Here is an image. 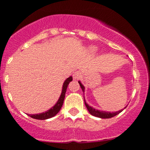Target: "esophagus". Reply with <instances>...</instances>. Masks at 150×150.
I'll return each instance as SVG.
<instances>
[{"label": "esophagus", "mask_w": 150, "mask_h": 150, "mask_svg": "<svg viewBox=\"0 0 150 150\" xmlns=\"http://www.w3.org/2000/svg\"><path fill=\"white\" fill-rule=\"evenodd\" d=\"M73 78L74 80H80L81 78V77H82V73H80V71H76L75 72V73H73Z\"/></svg>", "instance_id": "1"}]
</instances>
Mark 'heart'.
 <instances>
[{"label":"heart","instance_id":"1","mask_svg":"<svg viewBox=\"0 0 150 150\" xmlns=\"http://www.w3.org/2000/svg\"><path fill=\"white\" fill-rule=\"evenodd\" d=\"M88 51L89 53H94L97 52V48L96 47V46H89L88 48Z\"/></svg>","mask_w":150,"mask_h":150}]
</instances>
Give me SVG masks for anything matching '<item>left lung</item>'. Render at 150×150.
<instances>
[{"mask_svg": "<svg viewBox=\"0 0 150 150\" xmlns=\"http://www.w3.org/2000/svg\"><path fill=\"white\" fill-rule=\"evenodd\" d=\"M79 84H80V87L82 88V92H85V87H84L83 85H82V83L79 81ZM85 99V98H84ZM84 101H85V106L86 107H87V110L89 111V112L90 113V114H92V116H96V117H98V118H112V117L116 116V115H118V113H120L121 111H123V110H124L125 108V107L123 109H121L120 110V111H116V112H108V111H99V110H97V109H95V108H94L92 106H89L88 104L86 103V101L85 99H84Z\"/></svg>", "mask_w": 150, "mask_h": 150, "instance_id": "8db88e82", "label": "left lung"}]
</instances>
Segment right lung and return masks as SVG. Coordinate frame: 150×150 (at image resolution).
<instances>
[{
	"mask_svg": "<svg viewBox=\"0 0 150 150\" xmlns=\"http://www.w3.org/2000/svg\"><path fill=\"white\" fill-rule=\"evenodd\" d=\"M73 80V77L71 76L67 78L64 82L63 85V89H62V92L61 96H60L59 99H58L57 103L53 106L52 108H50L49 110L46 111V112L39 113V114H27L29 116L32 117V118L34 119H38V120H46L48 118H52L54 116H56L57 113L59 112V111L61 110V108L63 106V101H64L65 96V92H66L67 87H68V85L71 81Z\"/></svg>",
	"mask_w": 150,
	"mask_h": 150,
	"instance_id": "right-lung-1",
	"label": "right lung"
}]
</instances>
